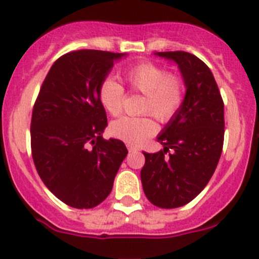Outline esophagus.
Listing matches in <instances>:
<instances>
[{"label":"esophagus","instance_id":"34e87169","mask_svg":"<svg viewBox=\"0 0 259 259\" xmlns=\"http://www.w3.org/2000/svg\"><path fill=\"white\" fill-rule=\"evenodd\" d=\"M127 149H128V152L132 153V152H137V150H139V148H137V146L131 145V144H127Z\"/></svg>","mask_w":259,"mask_h":259}]
</instances>
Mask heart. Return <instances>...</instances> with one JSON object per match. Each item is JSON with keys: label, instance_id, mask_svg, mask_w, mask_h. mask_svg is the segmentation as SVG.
Here are the masks:
<instances>
[{"label": "heart", "instance_id": "b5f03b06", "mask_svg": "<svg viewBox=\"0 0 259 259\" xmlns=\"http://www.w3.org/2000/svg\"><path fill=\"white\" fill-rule=\"evenodd\" d=\"M125 83L134 92L144 96L141 113L150 114L161 123L172 120L184 102V81L179 75L167 72L162 66L145 62L131 67L124 74ZM98 98L110 115L122 113L124 89L113 79L104 80L98 89ZM150 115L123 116L114 120L110 132L128 144H140L157 132V123Z\"/></svg>", "mask_w": 259, "mask_h": 259}]
</instances>
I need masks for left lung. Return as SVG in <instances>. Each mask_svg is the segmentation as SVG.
<instances>
[{
  "label": "left lung",
  "instance_id": "left-lung-1",
  "mask_svg": "<svg viewBox=\"0 0 259 259\" xmlns=\"http://www.w3.org/2000/svg\"><path fill=\"white\" fill-rule=\"evenodd\" d=\"M178 63L184 102L157 137L163 149L144 153L141 183L146 198L162 209L191 202L211 179L224 140V104L212 72L191 53L158 52Z\"/></svg>",
  "mask_w": 259,
  "mask_h": 259
}]
</instances>
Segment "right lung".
Returning <instances> with one entry per match:
<instances>
[{
	"label": "right lung",
	"mask_w": 259,
	"mask_h": 259,
	"mask_svg": "<svg viewBox=\"0 0 259 259\" xmlns=\"http://www.w3.org/2000/svg\"><path fill=\"white\" fill-rule=\"evenodd\" d=\"M124 53L76 50L50 67L33 105L31 150L41 180L57 198L92 209L107 197L127 155L124 143L105 140L106 111L98 89Z\"/></svg>",
	"instance_id": "obj_1"
}]
</instances>
